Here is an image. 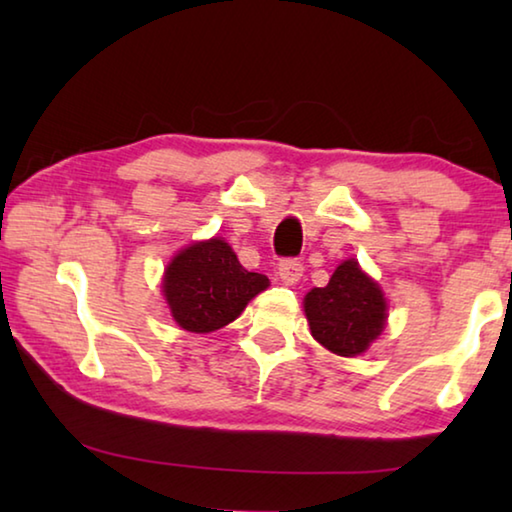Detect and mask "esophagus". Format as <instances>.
<instances>
[{"mask_svg": "<svg viewBox=\"0 0 512 512\" xmlns=\"http://www.w3.org/2000/svg\"><path fill=\"white\" fill-rule=\"evenodd\" d=\"M302 271H305V266H302L298 259H282V262L277 264V275H280V280L284 284H296L302 277Z\"/></svg>", "mask_w": 512, "mask_h": 512, "instance_id": "34e87169", "label": "esophagus"}]
</instances>
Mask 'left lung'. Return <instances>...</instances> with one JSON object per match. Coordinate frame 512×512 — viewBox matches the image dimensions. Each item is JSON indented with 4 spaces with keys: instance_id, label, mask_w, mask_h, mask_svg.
<instances>
[{
    "instance_id": "obj_1",
    "label": "left lung",
    "mask_w": 512,
    "mask_h": 512,
    "mask_svg": "<svg viewBox=\"0 0 512 512\" xmlns=\"http://www.w3.org/2000/svg\"><path fill=\"white\" fill-rule=\"evenodd\" d=\"M386 298L379 284L361 271L354 259L336 266L327 287L305 296L311 336L339 357H357L384 332Z\"/></svg>"
}]
</instances>
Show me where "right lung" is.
<instances>
[{"mask_svg":"<svg viewBox=\"0 0 512 512\" xmlns=\"http://www.w3.org/2000/svg\"><path fill=\"white\" fill-rule=\"evenodd\" d=\"M268 277L250 273L223 239L196 241L171 259L162 293L176 323L194 334H207L232 323Z\"/></svg>","mask_w":512,"mask_h":512,"instance_id":"1","label":"right lung"}]
</instances>
